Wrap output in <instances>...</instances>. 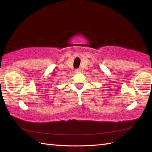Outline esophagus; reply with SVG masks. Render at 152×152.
<instances>
[{
  "instance_id": "34e87169",
  "label": "esophagus",
  "mask_w": 152,
  "mask_h": 152,
  "mask_svg": "<svg viewBox=\"0 0 152 152\" xmlns=\"http://www.w3.org/2000/svg\"><path fill=\"white\" fill-rule=\"evenodd\" d=\"M82 72V69H80V68H78L76 70V72H77V73H80V72Z\"/></svg>"
}]
</instances>
